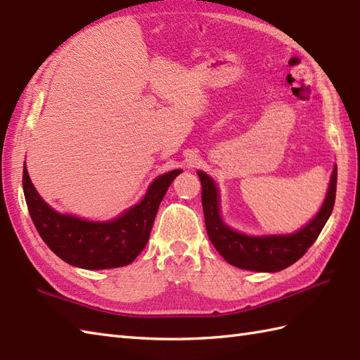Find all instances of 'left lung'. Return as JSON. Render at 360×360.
I'll use <instances>...</instances> for the list:
<instances>
[{"label":"left lung","mask_w":360,"mask_h":360,"mask_svg":"<svg viewBox=\"0 0 360 360\" xmlns=\"http://www.w3.org/2000/svg\"><path fill=\"white\" fill-rule=\"evenodd\" d=\"M201 181V205L209 240L229 264L250 270L275 274L300 259L316 241L328 221L336 198L338 166H333L326 198L318 214L292 233L249 235L227 224L221 217V197L215 180L203 171H197Z\"/></svg>","instance_id":"8db88e82"}]
</instances>
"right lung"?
<instances>
[{
    "instance_id": "add662e5",
    "label": "right lung",
    "mask_w": 360,
    "mask_h": 360,
    "mask_svg": "<svg viewBox=\"0 0 360 360\" xmlns=\"http://www.w3.org/2000/svg\"><path fill=\"white\" fill-rule=\"evenodd\" d=\"M181 172L174 169L160 174L139 203L105 221L58 212L38 194L25 162L22 189L32 221L50 250L70 266L103 270L131 264L145 249L166 191Z\"/></svg>"
}]
</instances>
